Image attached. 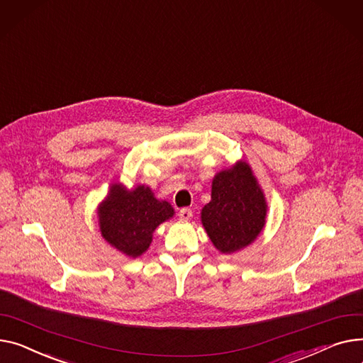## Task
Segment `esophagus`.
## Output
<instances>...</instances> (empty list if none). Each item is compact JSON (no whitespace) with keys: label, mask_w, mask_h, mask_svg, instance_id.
<instances>
[{"label":"esophagus","mask_w":363,"mask_h":363,"mask_svg":"<svg viewBox=\"0 0 363 363\" xmlns=\"http://www.w3.org/2000/svg\"><path fill=\"white\" fill-rule=\"evenodd\" d=\"M178 216H179L181 220H185V222H186V220H189L191 217H192V210H191V208H186V207H185V208H181L179 213H178Z\"/></svg>","instance_id":"esophagus-1"}]
</instances>
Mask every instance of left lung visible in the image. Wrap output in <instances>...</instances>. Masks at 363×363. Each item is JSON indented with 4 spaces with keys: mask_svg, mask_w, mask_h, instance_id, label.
Returning <instances> with one entry per match:
<instances>
[{
    "mask_svg": "<svg viewBox=\"0 0 363 363\" xmlns=\"http://www.w3.org/2000/svg\"><path fill=\"white\" fill-rule=\"evenodd\" d=\"M265 213L267 204L251 167L239 162L214 177L201 222L213 245L230 254L254 242L265 225Z\"/></svg>",
    "mask_w": 363,
    "mask_h": 363,
    "instance_id": "left-lung-1",
    "label": "left lung"
}]
</instances>
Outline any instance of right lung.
Returning a JSON list of instances; mask_svg holds the SVG:
<instances>
[{
	"instance_id": "right-lung-1",
	"label": "right lung",
	"mask_w": 363,
	"mask_h": 363,
	"mask_svg": "<svg viewBox=\"0 0 363 363\" xmlns=\"http://www.w3.org/2000/svg\"><path fill=\"white\" fill-rule=\"evenodd\" d=\"M98 213L102 236L118 251L135 258L149 248L155 229L174 216V208L156 200L149 186L127 191L112 185Z\"/></svg>"
}]
</instances>
